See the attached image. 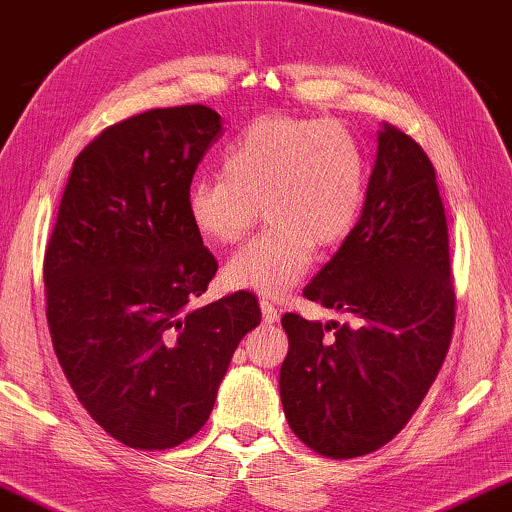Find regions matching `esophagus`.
<instances>
[{"label": "esophagus", "mask_w": 512, "mask_h": 512, "mask_svg": "<svg viewBox=\"0 0 512 512\" xmlns=\"http://www.w3.org/2000/svg\"><path fill=\"white\" fill-rule=\"evenodd\" d=\"M259 308H262V320H264V325H276L278 322V308L271 304V301H266V299H262L259 301Z\"/></svg>", "instance_id": "esophagus-1"}]
</instances>
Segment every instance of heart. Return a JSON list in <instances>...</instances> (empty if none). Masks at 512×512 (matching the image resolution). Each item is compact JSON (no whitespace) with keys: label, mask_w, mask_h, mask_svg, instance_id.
<instances>
[{"label":"heart","mask_w":512,"mask_h":512,"mask_svg":"<svg viewBox=\"0 0 512 512\" xmlns=\"http://www.w3.org/2000/svg\"><path fill=\"white\" fill-rule=\"evenodd\" d=\"M366 162L336 120L262 118L222 160V176L197 178L185 194L190 227L208 243H234L264 204L271 227L229 257L225 283L280 297L306 276L313 250L341 243L364 206Z\"/></svg>","instance_id":"heart-1"}]
</instances>
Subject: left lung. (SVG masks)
Returning <instances> with one entry per match:
<instances>
[{"instance_id": "left-lung-1", "label": "left lung", "mask_w": 512, "mask_h": 512, "mask_svg": "<svg viewBox=\"0 0 512 512\" xmlns=\"http://www.w3.org/2000/svg\"><path fill=\"white\" fill-rule=\"evenodd\" d=\"M304 297L352 315L355 325L283 315L290 350L280 366V401L287 422L320 455H369L390 443L427 397L455 325L436 171L394 125L378 129L357 225Z\"/></svg>"}]
</instances>
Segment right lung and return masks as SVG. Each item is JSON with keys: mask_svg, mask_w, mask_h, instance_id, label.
<instances>
[{"mask_svg": "<svg viewBox=\"0 0 512 512\" xmlns=\"http://www.w3.org/2000/svg\"><path fill=\"white\" fill-rule=\"evenodd\" d=\"M222 134L201 104L104 129L71 167L46 248L48 327L78 401L136 450L176 448L211 415L255 294L194 306L218 271L185 194Z\"/></svg>", "mask_w": 512, "mask_h": 512, "instance_id": "right-lung-1", "label": "right lung"}]
</instances>
